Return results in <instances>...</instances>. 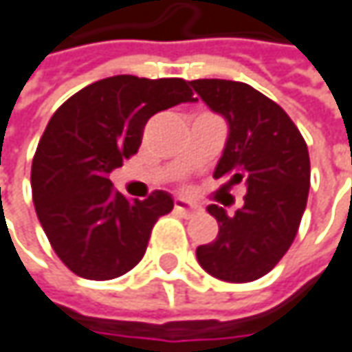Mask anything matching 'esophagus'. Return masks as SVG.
Here are the masks:
<instances>
[{
  "label": "esophagus",
  "mask_w": 352,
  "mask_h": 352,
  "mask_svg": "<svg viewBox=\"0 0 352 352\" xmlns=\"http://www.w3.org/2000/svg\"><path fill=\"white\" fill-rule=\"evenodd\" d=\"M174 208H176V212H180L182 216H192V214H196L200 210L194 202H190L186 198H176Z\"/></svg>",
  "instance_id": "1"
}]
</instances>
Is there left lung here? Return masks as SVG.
Wrapping results in <instances>:
<instances>
[{
	"mask_svg": "<svg viewBox=\"0 0 352 352\" xmlns=\"http://www.w3.org/2000/svg\"><path fill=\"white\" fill-rule=\"evenodd\" d=\"M190 86L228 122L214 178L224 180V188H246L234 214L208 206L218 236L198 246L196 258L220 280L250 283L278 264L298 232L311 186L309 148L289 113L252 86L230 80H194Z\"/></svg>",
	"mask_w": 352,
	"mask_h": 352,
	"instance_id": "obj_1",
	"label": "left lung"
}]
</instances>
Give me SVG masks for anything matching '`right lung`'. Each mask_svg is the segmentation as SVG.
<instances>
[{"instance_id":"add662e5","label":"right lung","mask_w":352,"mask_h":352,"mask_svg":"<svg viewBox=\"0 0 352 352\" xmlns=\"http://www.w3.org/2000/svg\"><path fill=\"white\" fill-rule=\"evenodd\" d=\"M194 102L180 78L112 76L94 82L47 122L32 162L39 224L74 274L110 280L142 261L156 220L174 208L168 192L128 200L110 172L138 152L154 113Z\"/></svg>"}]
</instances>
